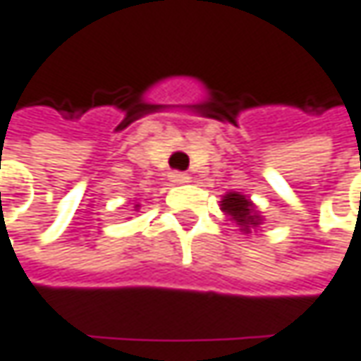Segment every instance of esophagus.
Listing matches in <instances>:
<instances>
[{"instance_id":"1","label":"esophagus","mask_w":361,"mask_h":361,"mask_svg":"<svg viewBox=\"0 0 361 361\" xmlns=\"http://www.w3.org/2000/svg\"><path fill=\"white\" fill-rule=\"evenodd\" d=\"M169 179H171L173 184H188L190 182V175L188 173H182V171H173L169 175Z\"/></svg>"}]
</instances>
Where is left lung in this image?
<instances>
[{"label":"left lung","mask_w":361,"mask_h":361,"mask_svg":"<svg viewBox=\"0 0 361 361\" xmlns=\"http://www.w3.org/2000/svg\"><path fill=\"white\" fill-rule=\"evenodd\" d=\"M222 212L228 216V220H233L241 233L250 235L254 228H258L262 224V218L256 212V205L241 192H228L224 195V199L220 201Z\"/></svg>","instance_id":"8db88e82"}]
</instances>
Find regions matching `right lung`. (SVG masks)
<instances>
[{
    "label": "right lung",
    "instance_id": "add662e5",
    "mask_svg": "<svg viewBox=\"0 0 361 361\" xmlns=\"http://www.w3.org/2000/svg\"><path fill=\"white\" fill-rule=\"evenodd\" d=\"M137 207H139V205H135V209H137Z\"/></svg>",
    "mask_w": 361,
    "mask_h": 361
}]
</instances>
